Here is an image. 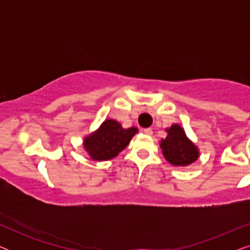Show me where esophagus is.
<instances>
[{"mask_svg":"<svg viewBox=\"0 0 250 250\" xmlns=\"http://www.w3.org/2000/svg\"><path fill=\"white\" fill-rule=\"evenodd\" d=\"M142 132L145 133L146 135H152V129L151 128H143Z\"/></svg>","mask_w":250,"mask_h":250,"instance_id":"1","label":"esophagus"}]
</instances>
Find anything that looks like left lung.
Here are the masks:
<instances>
[{"label": "left lung", "mask_w": 250, "mask_h": 250, "mask_svg": "<svg viewBox=\"0 0 250 250\" xmlns=\"http://www.w3.org/2000/svg\"><path fill=\"white\" fill-rule=\"evenodd\" d=\"M167 136L160 140V148L165 159L174 166H189L199 158V149L188 138L180 124L166 128Z\"/></svg>", "instance_id": "1"}]
</instances>
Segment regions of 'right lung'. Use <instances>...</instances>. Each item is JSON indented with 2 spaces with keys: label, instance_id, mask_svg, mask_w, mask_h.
Listing matches in <instances>:
<instances>
[{
  "label": "right lung",
  "instance_id": "add662e5",
  "mask_svg": "<svg viewBox=\"0 0 250 250\" xmlns=\"http://www.w3.org/2000/svg\"><path fill=\"white\" fill-rule=\"evenodd\" d=\"M138 132L134 126L124 128L119 122L108 118L97 131L85 136L83 146L90 158L95 162L110 160L128 146Z\"/></svg>",
  "mask_w": 250,
  "mask_h": 250
}]
</instances>
